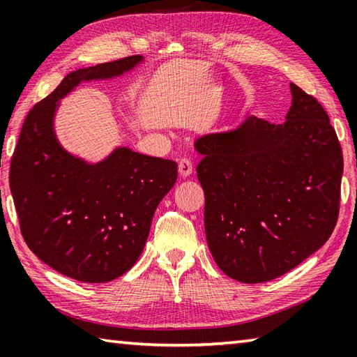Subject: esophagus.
<instances>
[{
    "label": "esophagus",
    "instance_id": "1",
    "mask_svg": "<svg viewBox=\"0 0 357 357\" xmlns=\"http://www.w3.org/2000/svg\"><path fill=\"white\" fill-rule=\"evenodd\" d=\"M192 172H193V162H192V160L187 159V158L181 159L179 160V174H181V178L190 176Z\"/></svg>",
    "mask_w": 357,
    "mask_h": 357
}]
</instances>
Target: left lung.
<instances>
[{"mask_svg":"<svg viewBox=\"0 0 357 357\" xmlns=\"http://www.w3.org/2000/svg\"><path fill=\"white\" fill-rule=\"evenodd\" d=\"M283 123L246 117L235 130L195 141L206 195L204 227L218 268L263 283L298 266L330 238L344 158L330 117L291 83Z\"/></svg>","mask_w":357,"mask_h":357,"instance_id":"1","label":"left lung"}]
</instances>
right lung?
Wrapping results in <instances>:
<instances>
[{
  "mask_svg": "<svg viewBox=\"0 0 357 357\" xmlns=\"http://www.w3.org/2000/svg\"><path fill=\"white\" fill-rule=\"evenodd\" d=\"M144 60L132 55L69 73L27 113L10 162V192L23 238L60 274L85 283L123 275L142 254L158 204L178 178L174 160L119 146L97 164L59 144L60 99L83 82L113 79Z\"/></svg>",
  "mask_w": 357,
  "mask_h": 357,
  "instance_id": "obj_1",
  "label": "right lung"
}]
</instances>
